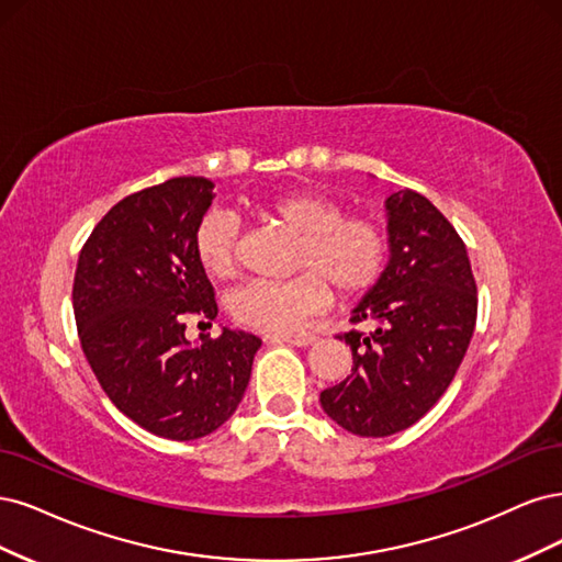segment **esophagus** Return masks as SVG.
I'll return each mask as SVG.
<instances>
[{
  "label": "esophagus",
  "instance_id": "1",
  "mask_svg": "<svg viewBox=\"0 0 562 562\" xmlns=\"http://www.w3.org/2000/svg\"><path fill=\"white\" fill-rule=\"evenodd\" d=\"M278 340L289 342V346H296V348H307L315 342V336L313 334H289V336H280Z\"/></svg>",
  "mask_w": 562,
  "mask_h": 562
}]
</instances>
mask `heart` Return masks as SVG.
Wrapping results in <instances>:
<instances>
[{"label": "heart", "mask_w": 562, "mask_h": 562, "mask_svg": "<svg viewBox=\"0 0 562 562\" xmlns=\"http://www.w3.org/2000/svg\"><path fill=\"white\" fill-rule=\"evenodd\" d=\"M263 216L299 235L292 280H251L228 301L243 327L263 334H292L329 303L331 284L340 296H357L378 280L385 261V233L364 216H342L331 198L286 191L255 205ZM238 222L228 212H207L193 235V251L210 278L226 280L235 268Z\"/></svg>", "instance_id": "obj_1"}]
</instances>
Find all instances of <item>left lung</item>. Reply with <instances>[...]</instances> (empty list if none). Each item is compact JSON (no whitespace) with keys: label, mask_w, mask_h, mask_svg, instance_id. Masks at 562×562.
<instances>
[{"label":"left lung","mask_w":562,"mask_h":562,"mask_svg":"<svg viewBox=\"0 0 562 562\" xmlns=\"http://www.w3.org/2000/svg\"><path fill=\"white\" fill-rule=\"evenodd\" d=\"M390 261L352 322V373L319 394L322 411L357 437H390L418 423L456 378L476 327V282L446 216L411 189L385 201Z\"/></svg>","instance_id":"obj_1"}]
</instances>
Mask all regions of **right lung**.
I'll return each mask as SVG.
<instances>
[{
  "mask_svg": "<svg viewBox=\"0 0 562 562\" xmlns=\"http://www.w3.org/2000/svg\"><path fill=\"white\" fill-rule=\"evenodd\" d=\"M205 177H175L123 198L83 245L71 303L90 369L133 423L172 441L203 439L243 402L261 338L222 327L184 336L187 317H216L193 251L212 205Z\"/></svg>",
  "mask_w": 562,
  "mask_h": 562,
  "instance_id": "obj_1",
  "label": "right lung"
}]
</instances>
